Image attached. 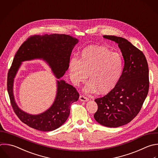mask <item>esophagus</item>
<instances>
[{"instance_id": "1", "label": "esophagus", "mask_w": 158, "mask_h": 158, "mask_svg": "<svg viewBox=\"0 0 158 158\" xmlns=\"http://www.w3.org/2000/svg\"><path fill=\"white\" fill-rule=\"evenodd\" d=\"M80 100L81 101H83V102H87L88 101V98H87L86 97H85L83 95H80Z\"/></svg>"}]
</instances>
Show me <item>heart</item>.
I'll use <instances>...</instances> for the list:
<instances>
[{
	"mask_svg": "<svg viewBox=\"0 0 158 158\" xmlns=\"http://www.w3.org/2000/svg\"><path fill=\"white\" fill-rule=\"evenodd\" d=\"M123 60L117 52H111L106 48L89 46L80 53V59H70L69 65L70 76L73 83L78 85L88 78L84 91L101 94L111 91L118 84L123 70Z\"/></svg>",
	"mask_w": 158,
	"mask_h": 158,
	"instance_id": "1",
	"label": "heart"
}]
</instances>
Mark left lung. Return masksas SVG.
<instances>
[{
  "mask_svg": "<svg viewBox=\"0 0 158 158\" xmlns=\"http://www.w3.org/2000/svg\"><path fill=\"white\" fill-rule=\"evenodd\" d=\"M118 44L124 67L117 86L94 101L98 110L94 118L107 127H118L131 122L139 112L149 90V69L143 53L125 38L104 35Z\"/></svg>",
  "mask_w": 158,
  "mask_h": 158,
  "instance_id": "1",
  "label": "left lung"
}]
</instances>
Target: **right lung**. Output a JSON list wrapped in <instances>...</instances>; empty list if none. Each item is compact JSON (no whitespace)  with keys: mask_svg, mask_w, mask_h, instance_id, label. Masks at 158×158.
Returning <instances> with one entry per match:
<instances>
[{"mask_svg":"<svg viewBox=\"0 0 158 158\" xmlns=\"http://www.w3.org/2000/svg\"><path fill=\"white\" fill-rule=\"evenodd\" d=\"M78 40L67 35H35L24 42L17 52L7 77V90L12 106L18 117L28 126L43 131L54 130L67 120L71 104L77 101L79 94L62 77L69 69L71 53ZM40 59L52 69L57 80V93L52 106L39 114H30L18 106L13 94L14 79L25 61Z\"/></svg>","mask_w":158,"mask_h":158,"instance_id":"add662e5","label":"right lung"}]
</instances>
